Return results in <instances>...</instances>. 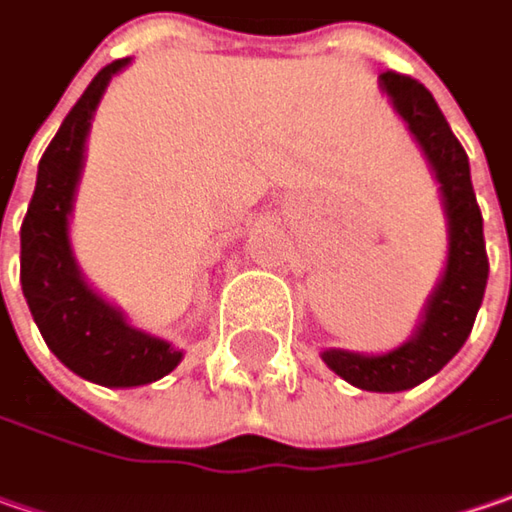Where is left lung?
<instances>
[{"instance_id": "1", "label": "left lung", "mask_w": 512, "mask_h": 512, "mask_svg": "<svg viewBox=\"0 0 512 512\" xmlns=\"http://www.w3.org/2000/svg\"><path fill=\"white\" fill-rule=\"evenodd\" d=\"M378 79L395 114L407 123L412 140L424 151L438 183L441 209L447 217V266L427 298L410 341L378 355L323 349L321 358L352 387L367 392H404L433 378L464 346L487 289L490 263L484 249V220L470 180V160L450 131L438 102L421 82L404 74L387 71Z\"/></svg>"}]
</instances>
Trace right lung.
<instances>
[{
    "instance_id": "add662e5",
    "label": "right lung",
    "mask_w": 512,
    "mask_h": 512,
    "mask_svg": "<svg viewBox=\"0 0 512 512\" xmlns=\"http://www.w3.org/2000/svg\"><path fill=\"white\" fill-rule=\"evenodd\" d=\"M131 59L105 65L45 148L31 206L22 223V292L36 326L56 358L79 378L100 387H143L183 361L163 338L128 323L125 312L85 280L71 246L85 143L108 82Z\"/></svg>"
}]
</instances>
